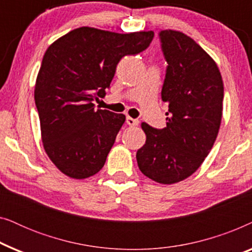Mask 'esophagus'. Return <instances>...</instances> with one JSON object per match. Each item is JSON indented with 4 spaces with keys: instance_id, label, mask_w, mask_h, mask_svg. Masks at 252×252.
I'll use <instances>...</instances> for the list:
<instances>
[{
    "instance_id": "esophagus-1",
    "label": "esophagus",
    "mask_w": 252,
    "mask_h": 252,
    "mask_svg": "<svg viewBox=\"0 0 252 252\" xmlns=\"http://www.w3.org/2000/svg\"><path fill=\"white\" fill-rule=\"evenodd\" d=\"M126 123H127V125H129V126H137V125H139V120L130 118V117H126Z\"/></svg>"
}]
</instances>
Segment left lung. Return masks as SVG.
Wrapping results in <instances>:
<instances>
[{"label": "left lung", "instance_id": "8db88e82", "mask_svg": "<svg viewBox=\"0 0 252 252\" xmlns=\"http://www.w3.org/2000/svg\"><path fill=\"white\" fill-rule=\"evenodd\" d=\"M158 35L167 63L161 88L167 123L161 129L142 123L147 140L136 160L146 177L171 185L190 177L211 151L221 123L223 84L215 61L191 37L171 30Z\"/></svg>", "mask_w": 252, "mask_h": 252}]
</instances>
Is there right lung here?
I'll list each match as a JSON object with an SVG mask.
<instances>
[{
    "mask_svg": "<svg viewBox=\"0 0 252 252\" xmlns=\"http://www.w3.org/2000/svg\"><path fill=\"white\" fill-rule=\"evenodd\" d=\"M154 32L119 34L75 29L48 48L36 78L34 99L44 150L67 177L86 179L104 166L125 116L95 110L117 64L146 50Z\"/></svg>",
    "mask_w": 252,
    "mask_h": 252,
    "instance_id": "1",
    "label": "right lung"
}]
</instances>
